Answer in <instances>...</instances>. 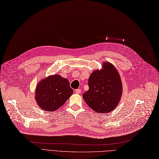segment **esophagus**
I'll list each match as a JSON object with an SVG mask.
<instances>
[{
	"label": "esophagus",
	"mask_w": 159,
	"mask_h": 159,
	"mask_svg": "<svg viewBox=\"0 0 159 159\" xmlns=\"http://www.w3.org/2000/svg\"><path fill=\"white\" fill-rule=\"evenodd\" d=\"M81 89H76V90H75V92L76 93H78V94H80L81 93Z\"/></svg>",
	"instance_id": "obj_1"
}]
</instances>
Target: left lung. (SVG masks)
Masks as SVG:
<instances>
[{"label": "left lung", "mask_w": 159, "mask_h": 159, "mask_svg": "<svg viewBox=\"0 0 159 159\" xmlns=\"http://www.w3.org/2000/svg\"><path fill=\"white\" fill-rule=\"evenodd\" d=\"M89 89L83 94L86 103L97 113H109L117 106L122 93V84L116 68L110 63L103 70L93 71L89 79Z\"/></svg>", "instance_id": "left-lung-1"}]
</instances>
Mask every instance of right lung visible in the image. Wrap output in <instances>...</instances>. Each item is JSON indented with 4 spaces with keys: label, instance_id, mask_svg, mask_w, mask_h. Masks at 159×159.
<instances>
[{
    "label": "right lung",
    "instance_id": "add662e5",
    "mask_svg": "<svg viewBox=\"0 0 159 159\" xmlns=\"http://www.w3.org/2000/svg\"><path fill=\"white\" fill-rule=\"evenodd\" d=\"M72 92L67 79L53 75L42 80L38 84L35 100L43 110L53 111L68 100Z\"/></svg>",
    "mask_w": 159,
    "mask_h": 159
}]
</instances>
